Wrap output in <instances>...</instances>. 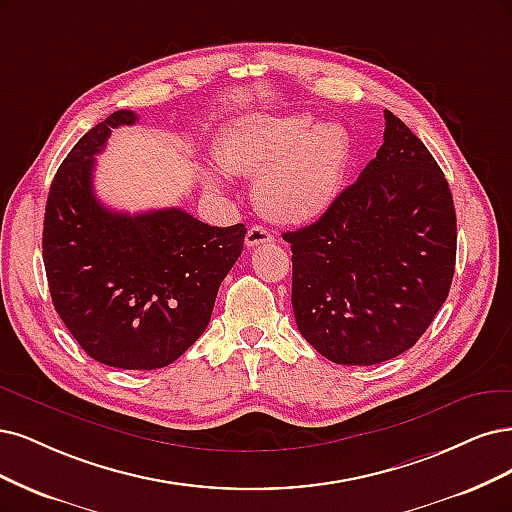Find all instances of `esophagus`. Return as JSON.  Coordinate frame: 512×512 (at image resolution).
Masks as SVG:
<instances>
[{
	"instance_id": "1",
	"label": "esophagus",
	"mask_w": 512,
	"mask_h": 512,
	"mask_svg": "<svg viewBox=\"0 0 512 512\" xmlns=\"http://www.w3.org/2000/svg\"><path fill=\"white\" fill-rule=\"evenodd\" d=\"M271 241H275V237L269 228H264V226H252L248 235H245V245H248V248H256V245H264Z\"/></svg>"
}]
</instances>
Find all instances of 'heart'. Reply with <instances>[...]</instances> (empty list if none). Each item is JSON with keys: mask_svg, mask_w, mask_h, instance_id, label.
I'll use <instances>...</instances> for the list:
<instances>
[{"mask_svg": "<svg viewBox=\"0 0 512 512\" xmlns=\"http://www.w3.org/2000/svg\"><path fill=\"white\" fill-rule=\"evenodd\" d=\"M351 156L349 133L334 122L313 125L307 116H245L214 146L216 163L237 175H256L254 201L281 224H307L337 201ZM209 190H222L205 173Z\"/></svg>", "mask_w": 512, "mask_h": 512, "instance_id": "heart-1", "label": "heart"}]
</instances>
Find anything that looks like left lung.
<instances>
[{"label":"left lung","instance_id":"obj_1","mask_svg":"<svg viewBox=\"0 0 512 512\" xmlns=\"http://www.w3.org/2000/svg\"><path fill=\"white\" fill-rule=\"evenodd\" d=\"M284 239L296 326L330 362L370 366L404 354L447 301L457 245L451 190L390 110L360 178Z\"/></svg>","mask_w":512,"mask_h":512}]
</instances>
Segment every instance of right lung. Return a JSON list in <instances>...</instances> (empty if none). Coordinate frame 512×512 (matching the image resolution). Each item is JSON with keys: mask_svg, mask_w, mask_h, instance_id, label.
Masks as SVG:
<instances>
[{"mask_svg": "<svg viewBox=\"0 0 512 512\" xmlns=\"http://www.w3.org/2000/svg\"><path fill=\"white\" fill-rule=\"evenodd\" d=\"M135 122L118 110L67 154L50 184L42 254L52 305L86 354L154 370L205 332L248 228L209 226L178 207L131 216L101 205L95 156L114 129Z\"/></svg>", "mask_w": 512, "mask_h": 512, "instance_id": "right-lung-1", "label": "right lung"}]
</instances>
